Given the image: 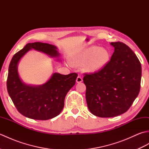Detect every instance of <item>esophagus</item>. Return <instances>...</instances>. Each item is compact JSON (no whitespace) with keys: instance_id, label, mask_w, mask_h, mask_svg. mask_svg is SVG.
<instances>
[{"instance_id":"esophagus-1","label":"esophagus","mask_w":149,"mask_h":149,"mask_svg":"<svg viewBox=\"0 0 149 149\" xmlns=\"http://www.w3.org/2000/svg\"><path fill=\"white\" fill-rule=\"evenodd\" d=\"M76 82L77 83H80L83 82V78H82L81 76H78L76 79Z\"/></svg>"}]
</instances>
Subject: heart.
<instances>
[{
  "instance_id": "heart-1",
  "label": "heart",
  "mask_w": 149,
  "mask_h": 149,
  "mask_svg": "<svg viewBox=\"0 0 149 149\" xmlns=\"http://www.w3.org/2000/svg\"><path fill=\"white\" fill-rule=\"evenodd\" d=\"M110 61V54L105 49L91 46L74 55L71 59L73 64L84 65V70L96 73L106 67Z\"/></svg>"
}]
</instances>
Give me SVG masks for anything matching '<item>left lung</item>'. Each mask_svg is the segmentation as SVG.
Segmentation results:
<instances>
[{
	"label": "left lung",
	"instance_id": "left-lung-1",
	"mask_svg": "<svg viewBox=\"0 0 149 149\" xmlns=\"http://www.w3.org/2000/svg\"><path fill=\"white\" fill-rule=\"evenodd\" d=\"M115 48L105 68L84 74L88 107L102 118L125 113L138 95L141 78V63L134 52L122 42L110 43Z\"/></svg>",
	"mask_w": 149,
	"mask_h": 149
}]
</instances>
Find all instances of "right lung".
<instances>
[{
    "mask_svg": "<svg viewBox=\"0 0 149 149\" xmlns=\"http://www.w3.org/2000/svg\"><path fill=\"white\" fill-rule=\"evenodd\" d=\"M31 49L58 58V48L49 43H27L13 57L9 66L7 89L9 97L19 113L27 118L46 120L59 115L64 107L68 91L74 86L76 73L62 75L54 73L45 83L33 86L24 83L19 76L18 64L21 58Z\"/></svg>",
    "mask_w": 149,
    "mask_h": 149,
    "instance_id": "right-lung-1",
    "label": "right lung"
}]
</instances>
